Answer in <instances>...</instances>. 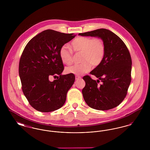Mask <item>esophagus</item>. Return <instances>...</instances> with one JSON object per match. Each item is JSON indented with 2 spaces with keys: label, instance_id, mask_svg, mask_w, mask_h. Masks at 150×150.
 Masks as SVG:
<instances>
[{
  "label": "esophagus",
  "instance_id": "esophagus-1",
  "mask_svg": "<svg viewBox=\"0 0 150 150\" xmlns=\"http://www.w3.org/2000/svg\"><path fill=\"white\" fill-rule=\"evenodd\" d=\"M80 78H81V77L79 76H78V75H76V76H75V79H76V80H78L80 79Z\"/></svg>",
  "mask_w": 150,
  "mask_h": 150
}]
</instances>
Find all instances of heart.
<instances>
[{
    "instance_id": "1",
    "label": "heart",
    "mask_w": 150,
    "mask_h": 150,
    "mask_svg": "<svg viewBox=\"0 0 150 150\" xmlns=\"http://www.w3.org/2000/svg\"><path fill=\"white\" fill-rule=\"evenodd\" d=\"M71 50L75 53H81V63L74 64L66 68V72L74 75H82L88 71L92 66H99L103 59L106 48L103 40L100 38L79 36L70 44ZM61 61L67 65L73 62V53L66 45H62L59 50Z\"/></svg>"
}]
</instances>
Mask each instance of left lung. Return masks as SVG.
Masks as SVG:
<instances>
[{"label": "left lung", "instance_id": "obj_1", "mask_svg": "<svg viewBox=\"0 0 150 150\" xmlns=\"http://www.w3.org/2000/svg\"><path fill=\"white\" fill-rule=\"evenodd\" d=\"M79 35L97 36L105 45V54L101 64L83 77L86 86L82 90L86 104L98 110H108L119 106L125 98L131 82L132 58L128 49L121 39L106 29H100L79 34ZM100 81L101 85H98Z\"/></svg>", "mask_w": 150, "mask_h": 150}]
</instances>
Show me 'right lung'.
<instances>
[{
	"label": "right lung",
	"instance_id": "right-lung-1",
	"mask_svg": "<svg viewBox=\"0 0 150 150\" xmlns=\"http://www.w3.org/2000/svg\"><path fill=\"white\" fill-rule=\"evenodd\" d=\"M75 36L46 30L32 38L23 50L18 69L22 90L29 104L37 111L51 112L64 105L75 76L72 74H61L64 66L59 50ZM52 76L57 79L50 82Z\"/></svg>",
	"mask_w": 150,
	"mask_h": 150
}]
</instances>
